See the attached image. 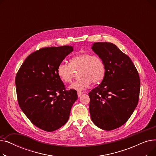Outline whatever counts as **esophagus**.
<instances>
[{"mask_svg":"<svg viewBox=\"0 0 156 156\" xmlns=\"http://www.w3.org/2000/svg\"><path fill=\"white\" fill-rule=\"evenodd\" d=\"M83 94V92H80V91H78V92H77V94H78V97H80Z\"/></svg>","mask_w":156,"mask_h":156,"instance_id":"34e87169","label":"esophagus"}]
</instances>
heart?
<instances>
[{
    "label": "heart",
    "mask_w": 156,
    "mask_h": 156,
    "mask_svg": "<svg viewBox=\"0 0 156 156\" xmlns=\"http://www.w3.org/2000/svg\"><path fill=\"white\" fill-rule=\"evenodd\" d=\"M78 71L80 78L73 83L69 88L80 91L88 88L92 81L94 83H97L104 79L105 64L99 56L81 53L72 57L69 64L61 62L57 69V75L64 83H71L76 75V72Z\"/></svg>",
    "instance_id": "1"
}]
</instances>
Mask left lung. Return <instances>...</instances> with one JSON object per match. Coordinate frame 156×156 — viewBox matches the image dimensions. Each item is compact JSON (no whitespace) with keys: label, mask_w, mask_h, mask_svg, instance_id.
Returning <instances> with one entry per match:
<instances>
[{"label":"left lung","mask_w":156,"mask_h":156,"mask_svg":"<svg viewBox=\"0 0 156 156\" xmlns=\"http://www.w3.org/2000/svg\"><path fill=\"white\" fill-rule=\"evenodd\" d=\"M92 51L104 62L101 83L88 93L92 121L104 130L124 125L138 104L140 81L129 57L112 43L95 42Z\"/></svg>","instance_id":"1"}]
</instances>
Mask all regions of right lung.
<instances>
[{"instance_id":"right-lung-1","label":"right lung","mask_w":156,"mask_h":156,"mask_svg":"<svg viewBox=\"0 0 156 156\" xmlns=\"http://www.w3.org/2000/svg\"><path fill=\"white\" fill-rule=\"evenodd\" d=\"M73 47H45L27 57L16 76L20 107L37 127L53 132L66 123L77 92L65 90L57 67Z\"/></svg>"}]
</instances>
